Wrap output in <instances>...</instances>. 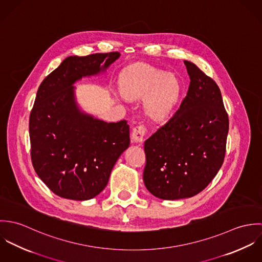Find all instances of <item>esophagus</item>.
<instances>
[{"instance_id":"obj_1","label":"esophagus","mask_w":262,"mask_h":262,"mask_svg":"<svg viewBox=\"0 0 262 262\" xmlns=\"http://www.w3.org/2000/svg\"><path fill=\"white\" fill-rule=\"evenodd\" d=\"M145 134H146V128L143 125L136 126L132 131V136H131L132 142L141 144L145 138Z\"/></svg>"}]
</instances>
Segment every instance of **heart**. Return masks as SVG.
Instances as JSON below:
<instances>
[{"mask_svg":"<svg viewBox=\"0 0 262 262\" xmlns=\"http://www.w3.org/2000/svg\"><path fill=\"white\" fill-rule=\"evenodd\" d=\"M122 96L128 100L144 98V111L152 121L168 118L183 95V82L173 74L149 64L137 63L125 69L119 77Z\"/></svg>","mask_w":262,"mask_h":262,"instance_id":"heart-1","label":"heart"}]
</instances>
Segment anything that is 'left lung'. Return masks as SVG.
Wrapping results in <instances>:
<instances>
[{
  "instance_id": "left-lung-1",
  "label": "left lung",
  "mask_w": 262,
  "mask_h": 262,
  "mask_svg": "<svg viewBox=\"0 0 262 262\" xmlns=\"http://www.w3.org/2000/svg\"><path fill=\"white\" fill-rule=\"evenodd\" d=\"M190 78L179 111L144 143L143 181L154 196L181 200L201 192L224 161L229 119L218 84L185 60Z\"/></svg>"
}]
</instances>
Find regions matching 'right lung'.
Segmentation results:
<instances>
[{"mask_svg": "<svg viewBox=\"0 0 262 262\" xmlns=\"http://www.w3.org/2000/svg\"><path fill=\"white\" fill-rule=\"evenodd\" d=\"M119 52L69 56L41 82L29 119L31 159L55 194L75 201L97 196L130 145L129 125L108 123L81 110L75 84L104 74Z\"/></svg>", "mask_w": 262, "mask_h": 262, "instance_id": "1", "label": "right lung"}]
</instances>
